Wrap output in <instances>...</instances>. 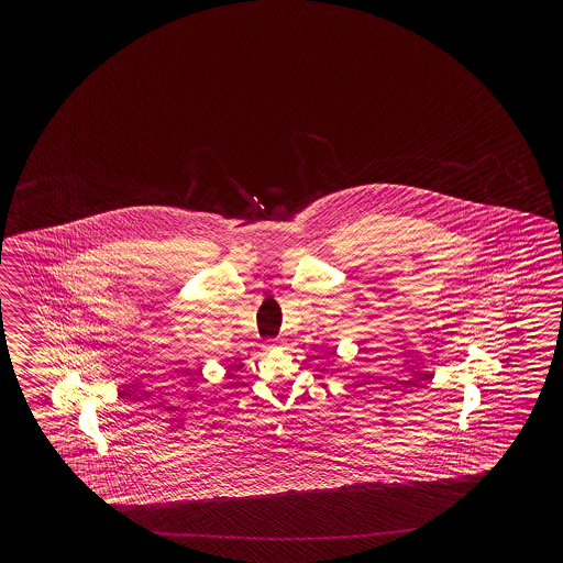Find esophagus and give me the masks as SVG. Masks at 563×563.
Returning a JSON list of instances; mask_svg holds the SVG:
<instances>
[{
	"instance_id": "obj_1",
	"label": "esophagus",
	"mask_w": 563,
	"mask_h": 563,
	"mask_svg": "<svg viewBox=\"0 0 563 563\" xmlns=\"http://www.w3.org/2000/svg\"><path fill=\"white\" fill-rule=\"evenodd\" d=\"M282 344H284L282 340H276V342H267V344H265V347H267V350H274V347H279L282 346Z\"/></svg>"
}]
</instances>
